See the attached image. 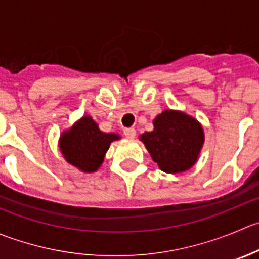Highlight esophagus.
Instances as JSON below:
<instances>
[{"label":"esophagus","mask_w":259,"mask_h":259,"mask_svg":"<svg viewBox=\"0 0 259 259\" xmlns=\"http://www.w3.org/2000/svg\"><path fill=\"white\" fill-rule=\"evenodd\" d=\"M135 134H137V132H135L134 127H125L124 129V135L126 138L133 139V138H135Z\"/></svg>","instance_id":"1"}]
</instances>
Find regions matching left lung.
<instances>
[{"instance_id":"1","label":"left lung","mask_w":259,"mask_h":259,"mask_svg":"<svg viewBox=\"0 0 259 259\" xmlns=\"http://www.w3.org/2000/svg\"><path fill=\"white\" fill-rule=\"evenodd\" d=\"M153 125V132L140 135L153 160L167 173L190 169L204 144V130L197 120L181 111L165 110Z\"/></svg>"}]
</instances>
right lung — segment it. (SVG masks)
<instances>
[{"label": "right lung", "instance_id": "add662e5", "mask_svg": "<svg viewBox=\"0 0 259 259\" xmlns=\"http://www.w3.org/2000/svg\"><path fill=\"white\" fill-rule=\"evenodd\" d=\"M119 135L102 133L90 116H84L60 137V150L74 167L83 172H95L104 162L110 143Z\"/></svg>", "mask_w": 259, "mask_h": 259}]
</instances>
